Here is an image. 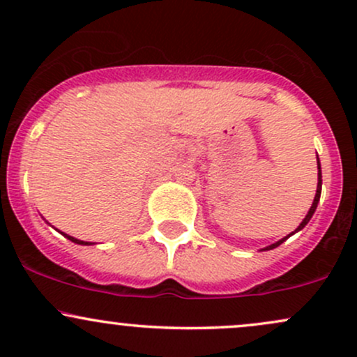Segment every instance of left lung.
<instances>
[{
	"instance_id": "obj_1",
	"label": "left lung",
	"mask_w": 357,
	"mask_h": 357,
	"mask_svg": "<svg viewBox=\"0 0 357 357\" xmlns=\"http://www.w3.org/2000/svg\"><path fill=\"white\" fill-rule=\"evenodd\" d=\"M321 191H322V171H321V161H319V158H317V191H315V198H314V202H312V206H310V208H309V211H307L305 218L302 220V223L298 225V227L296 228V231H292V233H290V235H287V236H284V238H282V240L275 241V243L268 245V247L261 248V252H265V250H272V248H277L278 245H282V243H284V241H285L287 238H289V236H292L294 233L301 231L302 228H304L305 225L309 223L310 218H312V215H314V213H315V210H317V203H319V199H321Z\"/></svg>"
}]
</instances>
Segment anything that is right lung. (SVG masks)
Wrapping results in <instances>:
<instances>
[{
  "label": "right lung",
  "instance_id": "obj_1",
  "mask_svg": "<svg viewBox=\"0 0 357 357\" xmlns=\"http://www.w3.org/2000/svg\"><path fill=\"white\" fill-rule=\"evenodd\" d=\"M60 233H61V231H60ZM61 235H63L65 238H68L70 241H73V243H77V245H93L92 241H84V240H79V238H73V236L67 235V233H61Z\"/></svg>",
  "mask_w": 357,
  "mask_h": 357
}]
</instances>
